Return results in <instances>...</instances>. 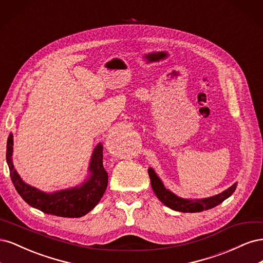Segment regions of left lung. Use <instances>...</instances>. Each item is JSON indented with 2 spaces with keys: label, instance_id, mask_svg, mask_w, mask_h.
<instances>
[{
  "label": "left lung",
  "instance_id": "obj_1",
  "mask_svg": "<svg viewBox=\"0 0 263 263\" xmlns=\"http://www.w3.org/2000/svg\"><path fill=\"white\" fill-rule=\"evenodd\" d=\"M148 173L150 177L151 187H153L154 192L159 200H160L164 205L168 206V208L182 213H197L213 209L215 206L219 205L221 202H224L226 198L232 195L237 187V183H235L234 185L224 191V192H221L220 194H217L215 196L203 198V200H184V198L178 197L177 195L171 193L169 190H166L153 169L149 168Z\"/></svg>",
  "mask_w": 263,
  "mask_h": 263
}]
</instances>
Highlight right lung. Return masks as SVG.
<instances>
[{
  "instance_id": "1",
  "label": "right lung",
  "mask_w": 263,
  "mask_h": 263,
  "mask_svg": "<svg viewBox=\"0 0 263 263\" xmlns=\"http://www.w3.org/2000/svg\"><path fill=\"white\" fill-rule=\"evenodd\" d=\"M12 153L13 135L10 134L6 144V161L13 184L24 201L46 214L60 217H81L97 206L105 192L108 174L103 166L102 145L94 149L90 163L91 174L84 184L52 194L44 193L22 181L12 162Z\"/></svg>"
}]
</instances>
